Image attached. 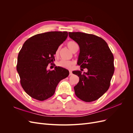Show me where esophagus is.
Listing matches in <instances>:
<instances>
[{
  "instance_id": "esophagus-1",
  "label": "esophagus",
  "mask_w": 133,
  "mask_h": 133,
  "mask_svg": "<svg viewBox=\"0 0 133 133\" xmlns=\"http://www.w3.org/2000/svg\"><path fill=\"white\" fill-rule=\"evenodd\" d=\"M73 75V73H72V71L71 70H69V75Z\"/></svg>"
}]
</instances>
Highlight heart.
<instances>
[{
	"label": "heart",
	"instance_id": "b5f03b06",
	"mask_svg": "<svg viewBox=\"0 0 133 133\" xmlns=\"http://www.w3.org/2000/svg\"><path fill=\"white\" fill-rule=\"evenodd\" d=\"M67 46L69 48V49L71 51H73L75 48L78 46V44L74 41H69L67 43ZM59 52V49H57V51H56V53L58 54ZM58 65L62 68H70L72 65H73V62L70 61V60H61L59 61L58 63Z\"/></svg>",
	"mask_w": 133,
	"mask_h": 133
}]
</instances>
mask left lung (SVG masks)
I'll use <instances>...</instances> for the list:
<instances>
[{
    "label": "left lung",
    "mask_w": 133,
    "mask_h": 133,
    "mask_svg": "<svg viewBox=\"0 0 133 133\" xmlns=\"http://www.w3.org/2000/svg\"><path fill=\"white\" fill-rule=\"evenodd\" d=\"M69 36L80 48L77 64L88 69L83 73L73 71L79 78L74 87L75 94L83 101H95L110 87L114 72V56L107 42L98 36L82 32H69Z\"/></svg>",
    "instance_id": "left-lung-1"
}]
</instances>
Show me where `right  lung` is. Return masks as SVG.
<instances>
[{"label": "right lung", "instance_id": "right-lung-1", "mask_svg": "<svg viewBox=\"0 0 133 133\" xmlns=\"http://www.w3.org/2000/svg\"><path fill=\"white\" fill-rule=\"evenodd\" d=\"M67 31H49L35 35L24 43L20 50L17 70L23 89L31 98L43 101L54 94L60 80L69 72L60 66L47 69L58 47L68 37Z\"/></svg>", "mask_w": 133, "mask_h": 133}]
</instances>
